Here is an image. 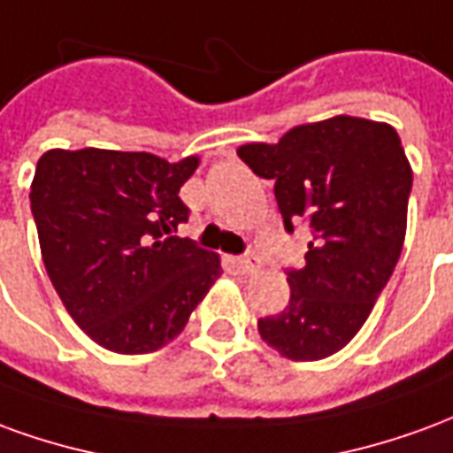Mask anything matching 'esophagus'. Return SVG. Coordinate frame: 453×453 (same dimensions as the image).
I'll use <instances>...</instances> for the list:
<instances>
[{
  "instance_id": "obj_1",
  "label": "esophagus",
  "mask_w": 453,
  "mask_h": 453,
  "mask_svg": "<svg viewBox=\"0 0 453 453\" xmlns=\"http://www.w3.org/2000/svg\"><path fill=\"white\" fill-rule=\"evenodd\" d=\"M237 266H240L245 274H257V272L262 269V259L257 255H245L237 259Z\"/></svg>"
}]
</instances>
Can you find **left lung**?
<instances>
[{
    "instance_id": "left-lung-1",
    "label": "left lung",
    "mask_w": 453,
    "mask_h": 453,
    "mask_svg": "<svg viewBox=\"0 0 453 453\" xmlns=\"http://www.w3.org/2000/svg\"><path fill=\"white\" fill-rule=\"evenodd\" d=\"M274 181L286 233L311 227L305 265L286 269L291 298L259 320L266 344L294 361L325 359L366 323L398 265L412 169L388 123L334 116L296 126L276 145L237 150Z\"/></svg>"
}]
</instances>
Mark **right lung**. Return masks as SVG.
<instances>
[{"label":"right lung","mask_w":453,"mask_h":453,"mask_svg":"<svg viewBox=\"0 0 453 453\" xmlns=\"http://www.w3.org/2000/svg\"><path fill=\"white\" fill-rule=\"evenodd\" d=\"M198 157L48 150L31 184L45 272L96 344L148 354L174 340L220 276V259L188 237L179 188Z\"/></svg>","instance_id":"obj_1"}]
</instances>
